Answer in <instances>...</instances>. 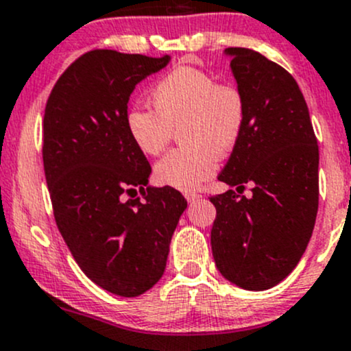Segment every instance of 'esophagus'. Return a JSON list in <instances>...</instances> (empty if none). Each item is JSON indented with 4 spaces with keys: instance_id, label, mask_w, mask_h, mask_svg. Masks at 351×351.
<instances>
[{
    "instance_id": "esophagus-1",
    "label": "esophagus",
    "mask_w": 351,
    "mask_h": 351,
    "mask_svg": "<svg viewBox=\"0 0 351 351\" xmlns=\"http://www.w3.org/2000/svg\"><path fill=\"white\" fill-rule=\"evenodd\" d=\"M199 197H202V196H201V194H197V193H187L186 194V199L189 201V202L197 201V199H199Z\"/></svg>"
}]
</instances>
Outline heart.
Here are the masks:
<instances>
[{"label":"heart","mask_w":351,"mask_h":351,"mask_svg":"<svg viewBox=\"0 0 351 351\" xmlns=\"http://www.w3.org/2000/svg\"><path fill=\"white\" fill-rule=\"evenodd\" d=\"M150 104L154 110L136 106L126 113V132L142 154L158 155L181 126L182 147L160 158L154 176L186 193L213 176L218 157L233 152L247 123V99L238 86L189 66L165 74L150 91Z\"/></svg>","instance_id":"obj_1"}]
</instances>
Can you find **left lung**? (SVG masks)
I'll list each match as a JSON object with an SVG mask.
<instances>
[{
  "label": "left lung",
  "mask_w": 351,
  "mask_h": 351,
  "mask_svg": "<svg viewBox=\"0 0 351 351\" xmlns=\"http://www.w3.org/2000/svg\"><path fill=\"white\" fill-rule=\"evenodd\" d=\"M231 72L247 99V123L213 196L211 248L221 276L247 291L284 280L313 234L319 201V150L295 79L262 53L231 47ZM254 183L250 198L240 197Z\"/></svg>",
  "instance_id": "1"
}]
</instances>
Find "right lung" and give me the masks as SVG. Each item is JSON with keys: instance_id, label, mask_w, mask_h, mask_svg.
<instances>
[{"instance_id": "obj_1", "label": "right lung", "mask_w": 351, "mask_h": 351, "mask_svg": "<svg viewBox=\"0 0 351 351\" xmlns=\"http://www.w3.org/2000/svg\"><path fill=\"white\" fill-rule=\"evenodd\" d=\"M169 60L91 50L60 75L43 117V171L57 228L82 272L123 298L160 280L187 208L174 187L147 186L150 164L125 126L135 86ZM136 186L144 199L126 198Z\"/></svg>"}]
</instances>
